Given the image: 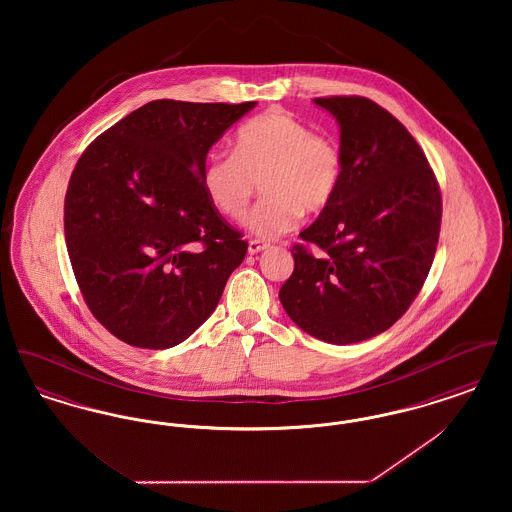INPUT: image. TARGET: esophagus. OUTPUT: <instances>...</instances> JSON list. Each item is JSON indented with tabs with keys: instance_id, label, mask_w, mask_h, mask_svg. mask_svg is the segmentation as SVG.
<instances>
[{
	"instance_id": "34e87169",
	"label": "esophagus",
	"mask_w": 512,
	"mask_h": 512,
	"mask_svg": "<svg viewBox=\"0 0 512 512\" xmlns=\"http://www.w3.org/2000/svg\"><path fill=\"white\" fill-rule=\"evenodd\" d=\"M268 245L265 242H259V240H251L249 244H247V251H249V255H255V253H261V251H265Z\"/></svg>"
}]
</instances>
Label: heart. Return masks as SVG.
Returning a JSON list of instances; mask_svg holds the SVG:
<instances>
[{
    "label": "heart",
    "mask_w": 512,
    "mask_h": 512,
    "mask_svg": "<svg viewBox=\"0 0 512 512\" xmlns=\"http://www.w3.org/2000/svg\"><path fill=\"white\" fill-rule=\"evenodd\" d=\"M343 155L330 138L284 109H268L244 122L232 153H213L201 174L203 192L226 219L247 217L257 184L265 199L249 226L272 240L297 226L301 213H322L338 194Z\"/></svg>",
    "instance_id": "1"
}]
</instances>
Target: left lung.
I'll list each match as a JSON object with an SVG mask.
<instances>
[{"label": "left lung", "mask_w": 512, "mask_h": 512, "mask_svg": "<svg viewBox=\"0 0 512 512\" xmlns=\"http://www.w3.org/2000/svg\"><path fill=\"white\" fill-rule=\"evenodd\" d=\"M340 124L343 180L293 247L280 303L317 340L357 343L411 307L438 247L441 194L424 151L384 107L361 96L315 98Z\"/></svg>", "instance_id": "8db88e82"}]
</instances>
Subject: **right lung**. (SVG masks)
<instances>
[{
  "mask_svg": "<svg viewBox=\"0 0 512 512\" xmlns=\"http://www.w3.org/2000/svg\"><path fill=\"white\" fill-rule=\"evenodd\" d=\"M247 103L155 99L98 136L65 195L82 297L119 340L169 349L211 317L247 244L203 192L207 153Z\"/></svg>",
  "mask_w": 512,
  "mask_h": 512,
  "instance_id": "right-lung-1",
  "label": "right lung"
}]
</instances>
